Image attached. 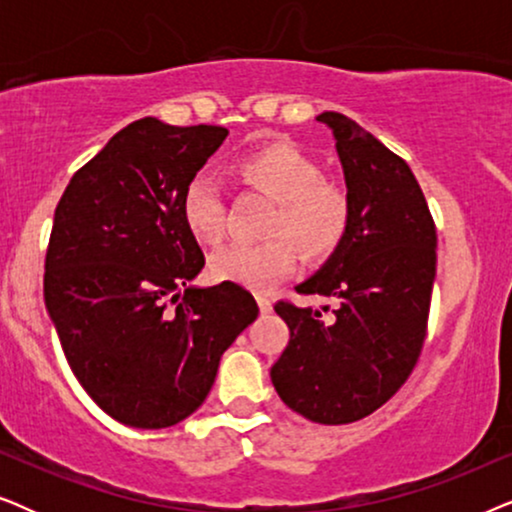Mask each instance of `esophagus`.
I'll list each match as a JSON object with an SVG mask.
<instances>
[{"label":"esophagus","mask_w":512,"mask_h":512,"mask_svg":"<svg viewBox=\"0 0 512 512\" xmlns=\"http://www.w3.org/2000/svg\"><path fill=\"white\" fill-rule=\"evenodd\" d=\"M256 303H258V310H261V314L272 312V300L265 296V293H256Z\"/></svg>","instance_id":"34e87169"}]
</instances>
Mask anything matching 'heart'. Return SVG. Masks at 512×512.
<instances>
[{
	"mask_svg": "<svg viewBox=\"0 0 512 512\" xmlns=\"http://www.w3.org/2000/svg\"><path fill=\"white\" fill-rule=\"evenodd\" d=\"M244 184L277 202L265 242H237L209 261L216 282H233L247 289H270L296 270L300 249L307 261H324L345 242L352 223V200L310 153L293 142H270L244 153L235 163ZM181 219L198 242L219 244L226 235V205L219 186L195 177L181 198ZM294 243L291 245L290 242Z\"/></svg>",
	"mask_w": 512,
	"mask_h": 512,
	"instance_id": "b5f03b06",
	"label": "heart"
}]
</instances>
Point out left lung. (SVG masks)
<instances>
[{
    "instance_id": "1",
    "label": "left lung",
    "mask_w": 512,
    "mask_h": 512,
    "mask_svg": "<svg viewBox=\"0 0 512 512\" xmlns=\"http://www.w3.org/2000/svg\"><path fill=\"white\" fill-rule=\"evenodd\" d=\"M317 121L335 137L352 223L345 242L296 291L335 298L338 310L324 321L312 307L277 303L291 338L270 377L298 415L349 424L387 403L415 368L438 242L408 163L345 114L324 111Z\"/></svg>"
}]
</instances>
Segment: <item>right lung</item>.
Instances as JSON below:
<instances>
[{"label": "right lung", "mask_w": 512, "mask_h": 512, "mask_svg": "<svg viewBox=\"0 0 512 512\" xmlns=\"http://www.w3.org/2000/svg\"><path fill=\"white\" fill-rule=\"evenodd\" d=\"M228 137L139 118L74 174L55 207L44 300L86 394L135 429L184 422L258 317L240 284L186 286L205 256L181 219L186 186ZM186 288L174 313L164 300Z\"/></svg>", "instance_id": "obj_1"}]
</instances>
